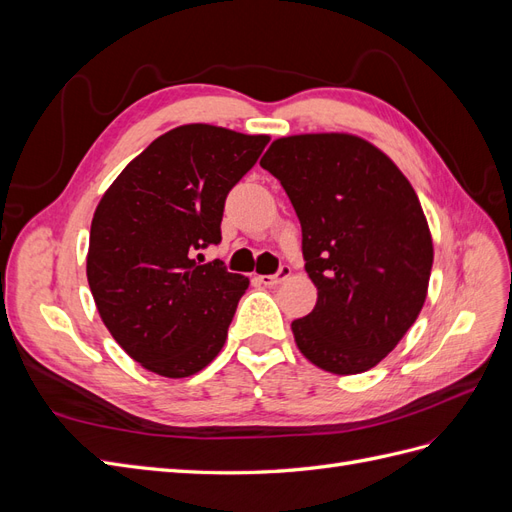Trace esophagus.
Returning a JSON list of instances; mask_svg holds the SVG:
<instances>
[{
    "label": "esophagus",
    "mask_w": 512,
    "mask_h": 512,
    "mask_svg": "<svg viewBox=\"0 0 512 512\" xmlns=\"http://www.w3.org/2000/svg\"><path fill=\"white\" fill-rule=\"evenodd\" d=\"M288 277H290V267L282 265L277 273H273V275H258L256 280L260 284H265V286H277V284H282L284 280H288Z\"/></svg>",
    "instance_id": "1"
}]
</instances>
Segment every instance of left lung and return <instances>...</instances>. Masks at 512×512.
<instances>
[{
	"label": "left lung",
	"instance_id": "8db88e82",
	"mask_svg": "<svg viewBox=\"0 0 512 512\" xmlns=\"http://www.w3.org/2000/svg\"><path fill=\"white\" fill-rule=\"evenodd\" d=\"M260 166L297 211L318 288L312 314L292 322L294 342L331 374L376 367L421 314L433 265L410 181L378 147L342 132L277 138Z\"/></svg>",
	"mask_w": 512,
	"mask_h": 512
}]
</instances>
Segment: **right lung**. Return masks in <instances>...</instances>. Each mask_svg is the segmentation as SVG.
Listing matches in <instances>:
<instances>
[{
    "label": "right lung",
    "mask_w": 512,
    "mask_h": 512,
    "mask_svg": "<svg viewBox=\"0 0 512 512\" xmlns=\"http://www.w3.org/2000/svg\"><path fill=\"white\" fill-rule=\"evenodd\" d=\"M265 134L188 123L158 136L113 181L89 232L87 282L106 329L136 363L188 378L220 354L250 280L198 252L222 241L224 200Z\"/></svg>",
    "instance_id": "add662e5"
}]
</instances>
